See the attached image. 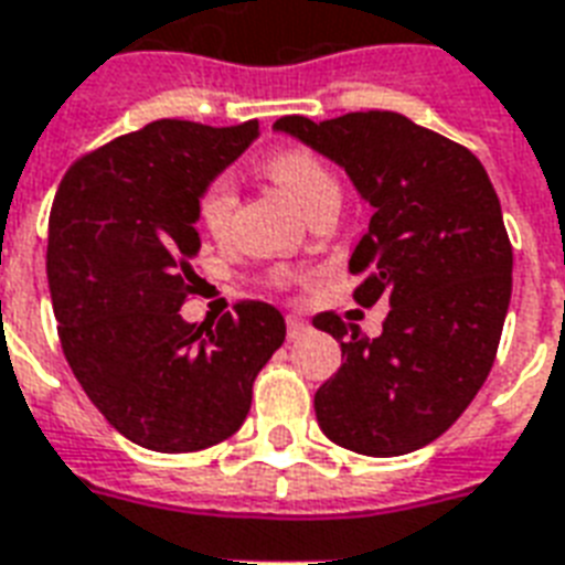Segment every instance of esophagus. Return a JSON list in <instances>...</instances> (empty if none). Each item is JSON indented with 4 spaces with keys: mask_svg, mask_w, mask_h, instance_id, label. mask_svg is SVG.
<instances>
[{
    "mask_svg": "<svg viewBox=\"0 0 565 565\" xmlns=\"http://www.w3.org/2000/svg\"><path fill=\"white\" fill-rule=\"evenodd\" d=\"M286 327H288V339H291V342H295V339H300V335H306V332H309V323H306L303 318H295V315H288Z\"/></svg>",
    "mask_w": 565,
    "mask_h": 565,
    "instance_id": "esophagus-1",
    "label": "esophagus"
}]
</instances>
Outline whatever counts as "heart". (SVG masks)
<instances>
[{"mask_svg": "<svg viewBox=\"0 0 565 565\" xmlns=\"http://www.w3.org/2000/svg\"><path fill=\"white\" fill-rule=\"evenodd\" d=\"M265 168L279 185L286 188L288 194L295 196L297 203L309 212L318 200L323 196L339 194V179L330 170V164L315 156L312 150L303 147H286L277 150L265 161ZM235 212V185L233 177L217 173V177L205 179L203 188L196 191V221L203 223V230L212 238H226L230 226H233Z\"/></svg>", "mask_w": 565, "mask_h": 565, "instance_id": "heart-1", "label": "heart"}]
</instances>
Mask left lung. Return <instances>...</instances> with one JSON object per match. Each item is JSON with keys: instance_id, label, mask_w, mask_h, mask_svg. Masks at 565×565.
Returning <instances> with one entry per match:
<instances>
[{"instance_id": "left-lung-1", "label": "left lung", "mask_w": 565, "mask_h": 565, "mask_svg": "<svg viewBox=\"0 0 565 565\" xmlns=\"http://www.w3.org/2000/svg\"><path fill=\"white\" fill-rule=\"evenodd\" d=\"M274 129L342 164L371 205L351 256L353 300H388L377 339L342 315L312 323L342 344L315 392L323 436L365 457H401L457 422L495 362L513 291V247L478 156L395 111H351Z\"/></svg>"}]
</instances>
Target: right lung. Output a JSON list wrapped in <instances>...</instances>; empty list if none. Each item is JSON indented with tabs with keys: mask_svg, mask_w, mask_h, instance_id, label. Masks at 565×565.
Listing matches in <instances>:
<instances>
[{
	"mask_svg": "<svg viewBox=\"0 0 565 565\" xmlns=\"http://www.w3.org/2000/svg\"><path fill=\"white\" fill-rule=\"evenodd\" d=\"M256 135V120H156L61 179L46 247L61 351L105 422L141 448L191 454L230 439L286 339L279 309L262 300L217 321L179 315L200 282L196 191Z\"/></svg>",
	"mask_w": 565,
	"mask_h": 565,
	"instance_id": "1",
	"label": "right lung"
}]
</instances>
